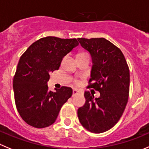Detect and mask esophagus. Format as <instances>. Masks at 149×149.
Masks as SVG:
<instances>
[{"instance_id":"1","label":"esophagus","mask_w":149,"mask_h":149,"mask_svg":"<svg viewBox=\"0 0 149 149\" xmlns=\"http://www.w3.org/2000/svg\"><path fill=\"white\" fill-rule=\"evenodd\" d=\"M78 93H80V91H79L78 90H77V89L74 88L73 91H72V96H75V95L78 94Z\"/></svg>"}]
</instances>
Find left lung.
I'll return each mask as SVG.
<instances>
[{
	"instance_id": "left-lung-1",
	"label": "left lung",
	"mask_w": 149,
	"mask_h": 149,
	"mask_svg": "<svg viewBox=\"0 0 149 149\" xmlns=\"http://www.w3.org/2000/svg\"><path fill=\"white\" fill-rule=\"evenodd\" d=\"M81 46L90 52L93 66L87 88L100 93L94 98L85 91L86 103L77 110L83 127L102 133L114 127L125 110L130 92V69L121 49L104 38H78Z\"/></svg>"
}]
</instances>
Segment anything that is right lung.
Here are the masks:
<instances>
[{
  "label": "right lung",
  "mask_w": 149,
  "mask_h": 149,
  "mask_svg": "<svg viewBox=\"0 0 149 149\" xmlns=\"http://www.w3.org/2000/svg\"><path fill=\"white\" fill-rule=\"evenodd\" d=\"M78 45L76 39L47 36L33 42L20 57L13 88L17 110L28 125L39 129L52 125L72 97L71 88L50 91L47 83L49 73L58 70L63 58Z\"/></svg>",
  "instance_id": "right-lung-1"
}]
</instances>
